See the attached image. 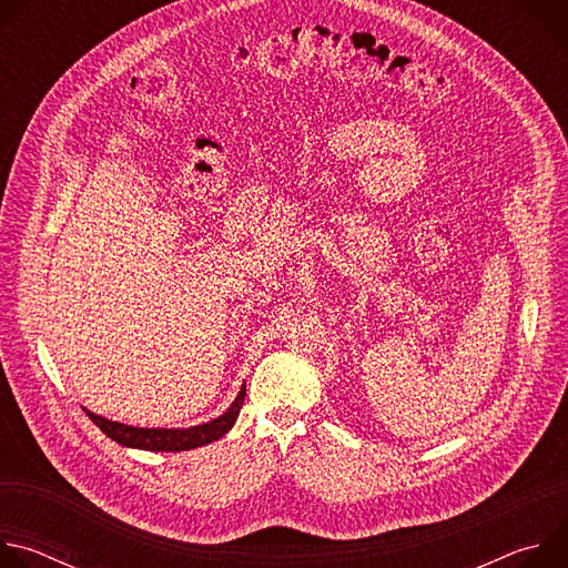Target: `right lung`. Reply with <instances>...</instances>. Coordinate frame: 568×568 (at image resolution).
<instances>
[{
    "label": "right lung",
    "mask_w": 568,
    "mask_h": 568,
    "mask_svg": "<svg viewBox=\"0 0 568 568\" xmlns=\"http://www.w3.org/2000/svg\"><path fill=\"white\" fill-rule=\"evenodd\" d=\"M245 393H247V388L242 386L237 397L229 407V412H224L220 418H215L206 425H197L191 429H141V427H130V425L108 420L88 409H85V414L108 438L116 440L119 445L148 449V452H186V449H195V447H202V445H209V443L222 438L233 427V423L242 409V402H245Z\"/></svg>",
    "instance_id": "right-lung-1"
}]
</instances>
